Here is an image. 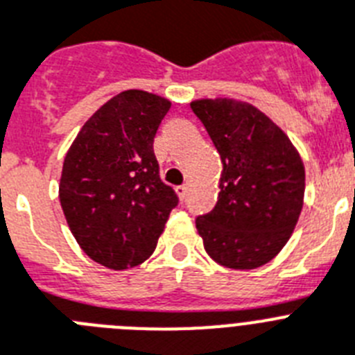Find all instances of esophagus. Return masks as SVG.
I'll list each match as a JSON object with an SVG mask.
<instances>
[{"label":"esophagus","mask_w":355,"mask_h":355,"mask_svg":"<svg viewBox=\"0 0 355 355\" xmlns=\"http://www.w3.org/2000/svg\"><path fill=\"white\" fill-rule=\"evenodd\" d=\"M177 195L180 196V200H186V196H187V186H186V184H182V186L177 187Z\"/></svg>","instance_id":"34e87169"}]
</instances>
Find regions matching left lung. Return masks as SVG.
<instances>
[{
	"label": "left lung",
	"mask_w": 355,
	"mask_h": 355,
	"mask_svg": "<svg viewBox=\"0 0 355 355\" xmlns=\"http://www.w3.org/2000/svg\"><path fill=\"white\" fill-rule=\"evenodd\" d=\"M223 169L218 202L196 218L205 252L234 270L269 263L293 236L305 196V166L287 133L245 101L191 103Z\"/></svg>",
	"instance_id": "8db88e82"
}]
</instances>
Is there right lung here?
Here are the masks:
<instances>
[{"instance_id": "add662e5", "label": "right lung", "mask_w": 355, "mask_h": 355, "mask_svg": "<svg viewBox=\"0 0 355 355\" xmlns=\"http://www.w3.org/2000/svg\"><path fill=\"white\" fill-rule=\"evenodd\" d=\"M171 101L126 90L104 103L68 148L59 200L68 227L92 260L113 270L153 254L178 204L160 180L153 139Z\"/></svg>"}]
</instances>
